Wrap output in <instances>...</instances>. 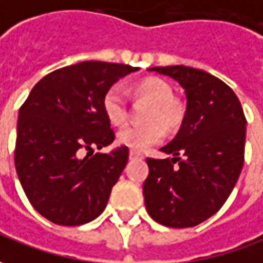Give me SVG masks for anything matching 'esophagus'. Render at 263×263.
Listing matches in <instances>:
<instances>
[{
    "instance_id": "esophagus-1",
    "label": "esophagus",
    "mask_w": 263,
    "mask_h": 263,
    "mask_svg": "<svg viewBox=\"0 0 263 263\" xmlns=\"http://www.w3.org/2000/svg\"><path fill=\"white\" fill-rule=\"evenodd\" d=\"M128 157H130V160H137V159H140V160H142L143 159V156L140 155V153H136V152H130Z\"/></svg>"
}]
</instances>
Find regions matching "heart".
I'll return each mask as SVG.
<instances>
[{"label": "heart", "instance_id": "obj_1", "mask_svg": "<svg viewBox=\"0 0 263 263\" xmlns=\"http://www.w3.org/2000/svg\"><path fill=\"white\" fill-rule=\"evenodd\" d=\"M137 97L152 101V107L147 114L146 124H126L119 130L117 140L132 152L142 153L150 146L162 142L164 132L179 127L183 120V108L173 100V91L164 81L147 79L140 81L135 87ZM103 110L113 124H121L127 119V97L120 84H114L108 88L103 97Z\"/></svg>", "mask_w": 263, "mask_h": 263}]
</instances>
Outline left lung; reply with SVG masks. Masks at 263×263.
<instances>
[{
    "label": "left lung",
    "instance_id": "obj_1",
    "mask_svg": "<svg viewBox=\"0 0 263 263\" xmlns=\"http://www.w3.org/2000/svg\"><path fill=\"white\" fill-rule=\"evenodd\" d=\"M184 90L186 111L177 135L147 159L143 184L152 219L169 228H192L223 206L243 167L246 119L231 87L218 77L186 66L153 67Z\"/></svg>",
    "mask_w": 263,
    "mask_h": 263
}]
</instances>
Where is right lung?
<instances>
[{
	"label": "right lung",
	"instance_id": "obj_1",
	"mask_svg": "<svg viewBox=\"0 0 263 263\" xmlns=\"http://www.w3.org/2000/svg\"><path fill=\"white\" fill-rule=\"evenodd\" d=\"M137 67L83 61L47 74L20 108L15 169L34 209L55 225L88 223L106 209L128 160L103 110L110 87ZM90 149L92 156H82Z\"/></svg>",
	"mask_w": 263,
	"mask_h": 263
}]
</instances>
